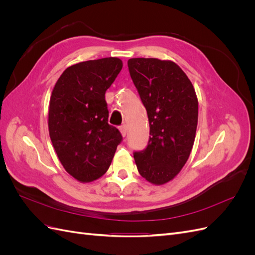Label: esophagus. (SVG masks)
<instances>
[{
	"label": "esophagus",
	"mask_w": 255,
	"mask_h": 255,
	"mask_svg": "<svg viewBox=\"0 0 255 255\" xmlns=\"http://www.w3.org/2000/svg\"><path fill=\"white\" fill-rule=\"evenodd\" d=\"M119 128H120V132H121L122 136H123V137L127 136V134H128V128H127V126L123 125V126H121Z\"/></svg>",
	"instance_id": "obj_1"
}]
</instances>
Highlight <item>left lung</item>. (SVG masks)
Segmentation results:
<instances>
[{"mask_svg":"<svg viewBox=\"0 0 255 255\" xmlns=\"http://www.w3.org/2000/svg\"><path fill=\"white\" fill-rule=\"evenodd\" d=\"M128 71L148 114L150 139L134 152L138 172L155 185L174 179L186 164L198 125V99L182 69L171 60L130 58Z\"/></svg>","mask_w":255,"mask_h":255,"instance_id":"8db88e82","label":"left lung"}]
</instances>
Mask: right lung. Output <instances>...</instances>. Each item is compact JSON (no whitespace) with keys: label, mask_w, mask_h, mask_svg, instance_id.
I'll use <instances>...</instances> for the list:
<instances>
[{"label":"right lung","mask_w":255,"mask_h":255,"mask_svg":"<svg viewBox=\"0 0 255 255\" xmlns=\"http://www.w3.org/2000/svg\"><path fill=\"white\" fill-rule=\"evenodd\" d=\"M122 60L106 57L68 67L53 88L49 133L61 165L74 179L89 183L112 164L122 136L109 125L105 92L122 69Z\"/></svg>","instance_id":"obj_1"}]
</instances>
